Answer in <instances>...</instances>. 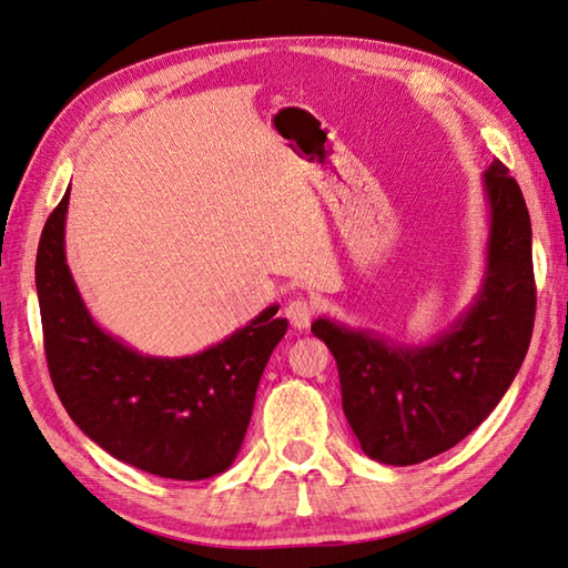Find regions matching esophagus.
<instances>
[{"label":"esophagus","instance_id":"esophagus-1","mask_svg":"<svg viewBox=\"0 0 568 568\" xmlns=\"http://www.w3.org/2000/svg\"><path fill=\"white\" fill-rule=\"evenodd\" d=\"M314 314H316V308L306 298H294V301H288V304H286V318L292 321V326L298 328V331H304V328L311 326Z\"/></svg>","mask_w":568,"mask_h":568}]
</instances>
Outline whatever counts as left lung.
<instances>
[{
    "instance_id": "1",
    "label": "left lung",
    "mask_w": 568,
    "mask_h": 568,
    "mask_svg": "<svg viewBox=\"0 0 568 568\" xmlns=\"http://www.w3.org/2000/svg\"><path fill=\"white\" fill-rule=\"evenodd\" d=\"M490 230L476 301L426 345L316 318L341 377L343 412L363 450L387 466H414L454 448L488 419L523 367L535 328L531 225L503 161L483 173Z\"/></svg>"
}]
</instances>
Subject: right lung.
I'll list each match as a JSON object with an SVG mask.
<instances>
[{"instance_id":"1","label":"right lung","mask_w":568,"mask_h":568,"mask_svg":"<svg viewBox=\"0 0 568 568\" xmlns=\"http://www.w3.org/2000/svg\"><path fill=\"white\" fill-rule=\"evenodd\" d=\"M71 189L43 225L37 292L43 348L65 412L100 448L171 480H203L233 466L286 318L264 308L203 353L154 357L102 331L65 262Z\"/></svg>"}]
</instances>
